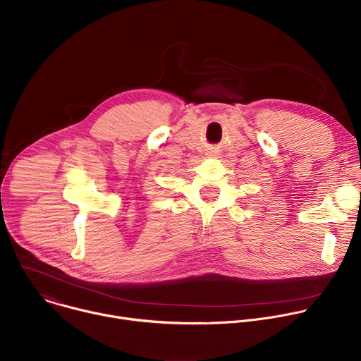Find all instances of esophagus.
I'll return each mask as SVG.
<instances>
[{
	"label": "esophagus",
	"mask_w": 361,
	"mask_h": 361,
	"mask_svg": "<svg viewBox=\"0 0 361 361\" xmlns=\"http://www.w3.org/2000/svg\"><path fill=\"white\" fill-rule=\"evenodd\" d=\"M209 156H214V151H210V152H209Z\"/></svg>",
	"instance_id": "1"
}]
</instances>
